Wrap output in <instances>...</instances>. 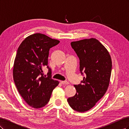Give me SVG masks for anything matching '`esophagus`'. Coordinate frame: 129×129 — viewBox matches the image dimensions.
I'll list each match as a JSON object with an SVG mask.
<instances>
[{
  "instance_id": "1",
  "label": "esophagus",
  "mask_w": 129,
  "mask_h": 129,
  "mask_svg": "<svg viewBox=\"0 0 129 129\" xmlns=\"http://www.w3.org/2000/svg\"><path fill=\"white\" fill-rule=\"evenodd\" d=\"M61 83L63 84H69V82L67 81H61Z\"/></svg>"
}]
</instances>
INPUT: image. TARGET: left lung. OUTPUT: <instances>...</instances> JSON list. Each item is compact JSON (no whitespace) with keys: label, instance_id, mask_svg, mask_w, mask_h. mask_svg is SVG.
Wrapping results in <instances>:
<instances>
[{"label":"left lung","instance_id":"1","mask_svg":"<svg viewBox=\"0 0 129 129\" xmlns=\"http://www.w3.org/2000/svg\"><path fill=\"white\" fill-rule=\"evenodd\" d=\"M80 60V71L84 75L81 83L74 85L76 93L67 101L73 110L87 111L94 107L106 92L110 82L112 62L110 54L95 38L71 42Z\"/></svg>","mask_w":129,"mask_h":129}]
</instances>
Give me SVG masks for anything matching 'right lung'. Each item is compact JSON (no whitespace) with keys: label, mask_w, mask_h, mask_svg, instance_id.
<instances>
[{"label":"right lung","mask_w":129,"mask_h":129,"mask_svg":"<svg viewBox=\"0 0 129 129\" xmlns=\"http://www.w3.org/2000/svg\"><path fill=\"white\" fill-rule=\"evenodd\" d=\"M59 42L46 35L36 33L27 37L17 50L13 79L19 93L30 107H45L59 83L52 79V71L48 65L49 49ZM43 67L49 69L46 78L42 73Z\"/></svg>","instance_id":"add662e5"}]
</instances>
